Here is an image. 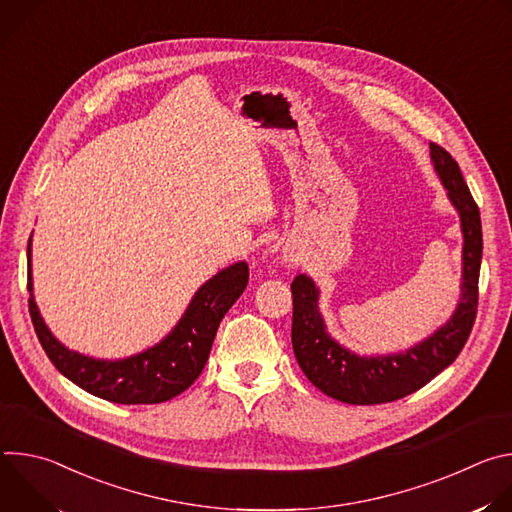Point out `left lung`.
<instances>
[{
	"label": "left lung",
	"instance_id": "obj_1",
	"mask_svg": "<svg viewBox=\"0 0 512 512\" xmlns=\"http://www.w3.org/2000/svg\"><path fill=\"white\" fill-rule=\"evenodd\" d=\"M433 168L440 176L448 198L460 212L462 294L452 318L423 342L399 354L358 356L340 346L326 332L318 310L320 289L308 275L291 281L294 320L291 344L304 375L322 393L350 405H379L407 397L440 375L462 352L478 310V275L482 261L480 210L474 202L458 162L437 143H429Z\"/></svg>",
	"mask_w": 512,
	"mask_h": 512
}]
</instances>
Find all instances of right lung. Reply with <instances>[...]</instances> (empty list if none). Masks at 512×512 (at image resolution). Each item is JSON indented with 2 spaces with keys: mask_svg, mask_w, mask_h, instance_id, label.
Listing matches in <instances>:
<instances>
[{
  "mask_svg": "<svg viewBox=\"0 0 512 512\" xmlns=\"http://www.w3.org/2000/svg\"><path fill=\"white\" fill-rule=\"evenodd\" d=\"M28 241V265H30ZM30 269V267H28ZM249 283L245 261L210 277L194 294L176 328L156 346L123 360H97L68 350L46 328L32 296L28 271L30 316L36 336L54 367L87 393L121 405L164 403L186 391L202 373L218 324Z\"/></svg>",
  "mask_w": 512,
  "mask_h": 512,
  "instance_id": "obj_1",
  "label": "right lung"
}]
</instances>
